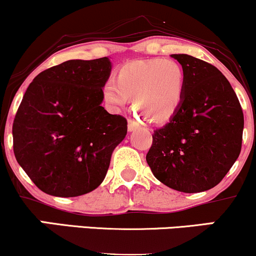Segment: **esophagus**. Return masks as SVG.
I'll return each mask as SVG.
<instances>
[{"label":"esophagus","mask_w":256,"mask_h":256,"mask_svg":"<svg viewBox=\"0 0 256 256\" xmlns=\"http://www.w3.org/2000/svg\"><path fill=\"white\" fill-rule=\"evenodd\" d=\"M140 128V122H134V120H131V119H128V131H134V130H137V128Z\"/></svg>","instance_id":"1"}]
</instances>
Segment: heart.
<instances>
[{"label": "heart", "instance_id": "b5f03b06", "mask_svg": "<svg viewBox=\"0 0 256 256\" xmlns=\"http://www.w3.org/2000/svg\"><path fill=\"white\" fill-rule=\"evenodd\" d=\"M184 73L173 60L152 58L122 66L116 79L102 86V98L113 110H120L134 98V107L152 122L164 124L178 110L184 94Z\"/></svg>", "mask_w": 256, "mask_h": 256}]
</instances>
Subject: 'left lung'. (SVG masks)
I'll list each match as a JSON object with an SVG mask.
<instances>
[{
    "label": "left lung",
    "instance_id": "1",
    "mask_svg": "<svg viewBox=\"0 0 256 256\" xmlns=\"http://www.w3.org/2000/svg\"><path fill=\"white\" fill-rule=\"evenodd\" d=\"M182 64L184 94L165 126L154 131L146 162L162 184L201 192L222 182L242 148L244 118L225 76L213 64L172 54Z\"/></svg>",
    "mask_w": 256,
    "mask_h": 256
}]
</instances>
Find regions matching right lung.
Returning <instances> with one entry per match:
<instances>
[{
  "instance_id": "right-lung-1",
  "label": "right lung",
  "mask_w": 256,
  "mask_h": 256,
  "mask_svg": "<svg viewBox=\"0 0 256 256\" xmlns=\"http://www.w3.org/2000/svg\"><path fill=\"white\" fill-rule=\"evenodd\" d=\"M108 58L68 60L40 72L28 85L13 122L20 166L48 195L74 198L104 182L128 122L102 107Z\"/></svg>"
}]
</instances>
